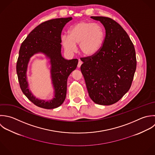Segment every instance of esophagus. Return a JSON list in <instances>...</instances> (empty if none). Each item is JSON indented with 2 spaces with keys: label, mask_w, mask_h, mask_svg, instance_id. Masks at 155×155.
Returning a JSON list of instances; mask_svg holds the SVG:
<instances>
[{
  "label": "esophagus",
  "mask_w": 155,
  "mask_h": 155,
  "mask_svg": "<svg viewBox=\"0 0 155 155\" xmlns=\"http://www.w3.org/2000/svg\"><path fill=\"white\" fill-rule=\"evenodd\" d=\"M82 63H83V62H82L80 60H79L78 63V65H77V67H78V68H80V66H81V65L82 64Z\"/></svg>",
  "instance_id": "34e87169"
}]
</instances>
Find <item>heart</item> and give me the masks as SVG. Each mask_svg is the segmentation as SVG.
Returning <instances> with one entry per match:
<instances>
[{
    "instance_id": "1",
    "label": "heart",
    "mask_w": 155,
    "mask_h": 155,
    "mask_svg": "<svg viewBox=\"0 0 155 155\" xmlns=\"http://www.w3.org/2000/svg\"><path fill=\"white\" fill-rule=\"evenodd\" d=\"M68 33L61 36V43L64 50L68 53H74L78 45L79 52L84 57H92L97 54L105 37L104 29L100 24L87 21L74 25Z\"/></svg>"
}]
</instances>
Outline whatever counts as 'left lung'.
Masks as SVG:
<instances>
[{
    "instance_id": "left-lung-1",
    "label": "left lung",
    "mask_w": 155,
    "mask_h": 155,
    "mask_svg": "<svg viewBox=\"0 0 155 155\" xmlns=\"http://www.w3.org/2000/svg\"><path fill=\"white\" fill-rule=\"evenodd\" d=\"M91 17L103 25L106 37L97 54L81 58V71L91 100L109 106L118 101L130 88L137 68L135 50L127 32L115 20Z\"/></svg>"
}]
</instances>
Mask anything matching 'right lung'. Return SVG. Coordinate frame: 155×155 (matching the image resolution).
Listing matches in <instances>:
<instances>
[{
  "label": "right lung",
  "instance_id": "obj_1",
  "mask_svg": "<svg viewBox=\"0 0 155 155\" xmlns=\"http://www.w3.org/2000/svg\"><path fill=\"white\" fill-rule=\"evenodd\" d=\"M72 17L58 18L46 21L35 28L21 43L17 61L16 71L20 87L25 95L38 107L52 109L64 102L67 80L78 64L77 59L66 60L61 53V34L65 25ZM44 54L50 60L51 78L54 88L52 99H37L28 89L26 73L30 58L36 53Z\"/></svg>",
  "mask_w": 155,
  "mask_h": 155
}]
</instances>
